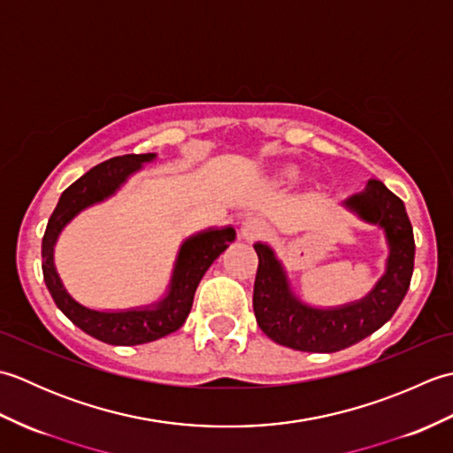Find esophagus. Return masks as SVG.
Listing matches in <instances>:
<instances>
[{
  "label": "esophagus",
  "mask_w": 453,
  "mask_h": 453,
  "mask_svg": "<svg viewBox=\"0 0 453 453\" xmlns=\"http://www.w3.org/2000/svg\"><path fill=\"white\" fill-rule=\"evenodd\" d=\"M266 224L261 219L257 218H247L243 224H242V229H239V234H242V237L245 239V242H255V239H261L266 235Z\"/></svg>",
  "instance_id": "esophagus-1"
}]
</instances>
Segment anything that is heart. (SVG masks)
<instances>
[{"label":"heart","mask_w":453,"mask_h":453,"mask_svg":"<svg viewBox=\"0 0 453 453\" xmlns=\"http://www.w3.org/2000/svg\"><path fill=\"white\" fill-rule=\"evenodd\" d=\"M294 177V173H286V179H292Z\"/></svg>","instance_id":"obj_1"}]
</instances>
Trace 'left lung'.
Here are the masks:
<instances>
[{
	"label": "left lung",
	"mask_w": 453,
	"mask_h": 453,
	"mask_svg": "<svg viewBox=\"0 0 453 453\" xmlns=\"http://www.w3.org/2000/svg\"><path fill=\"white\" fill-rule=\"evenodd\" d=\"M344 206L370 224L383 227L389 245L386 274L360 302L334 310L302 303L290 290L284 266L273 249L255 243L258 255L253 292L257 323L266 336L288 349L302 352L349 349L388 323L409 290L415 266V237L403 200L383 182L370 180L364 192L344 200Z\"/></svg>",
	"instance_id": "left-lung-1"
}]
</instances>
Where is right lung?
<instances>
[{
  "mask_svg": "<svg viewBox=\"0 0 453 453\" xmlns=\"http://www.w3.org/2000/svg\"><path fill=\"white\" fill-rule=\"evenodd\" d=\"M151 159H156V153H140V156L128 153V156L112 157L89 169L62 192L42 237V274L56 305L83 333L117 346L146 344L175 333L190 313L202 276L235 239L234 227L208 229V232L188 237L180 245L169 292L159 303L127 311H95L75 302L65 292L54 266V245L58 235L73 216H78L88 206L112 196L132 173L140 171L143 163Z\"/></svg>",
  "mask_w": 453,
  "mask_h": 453,
  "instance_id": "obj_1",
  "label": "right lung"
}]
</instances>
